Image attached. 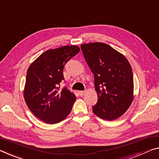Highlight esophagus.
Segmentation results:
<instances>
[{
  "mask_svg": "<svg viewBox=\"0 0 159 159\" xmlns=\"http://www.w3.org/2000/svg\"><path fill=\"white\" fill-rule=\"evenodd\" d=\"M78 93H79V95H80V96H83V95L85 93V91H84V90H79V91H78Z\"/></svg>",
  "mask_w": 159,
  "mask_h": 159,
  "instance_id": "34e87169",
  "label": "esophagus"
}]
</instances>
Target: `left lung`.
I'll use <instances>...</instances> for the list:
<instances>
[{
    "instance_id": "8db88e82",
    "label": "left lung",
    "mask_w": 159,
    "mask_h": 159,
    "mask_svg": "<svg viewBox=\"0 0 159 159\" xmlns=\"http://www.w3.org/2000/svg\"><path fill=\"white\" fill-rule=\"evenodd\" d=\"M80 48L94 74L98 102L93 112L102 119H117L129 109L134 99L129 62L122 54L102 42L84 44Z\"/></svg>"
}]
</instances>
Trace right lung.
Wrapping results in <instances>:
<instances>
[{
    "label": "right lung",
    "mask_w": 159,
    "mask_h": 159,
    "mask_svg": "<svg viewBox=\"0 0 159 159\" xmlns=\"http://www.w3.org/2000/svg\"><path fill=\"white\" fill-rule=\"evenodd\" d=\"M80 52L75 45L49 49L30 64L27 71L23 95L33 114L47 124H56L69 115L76 97L60 84L63 69L70 58Z\"/></svg>",
    "instance_id": "obj_1"
}]
</instances>
